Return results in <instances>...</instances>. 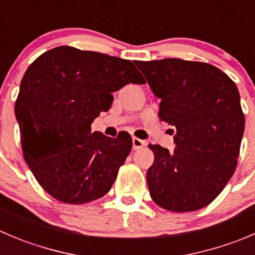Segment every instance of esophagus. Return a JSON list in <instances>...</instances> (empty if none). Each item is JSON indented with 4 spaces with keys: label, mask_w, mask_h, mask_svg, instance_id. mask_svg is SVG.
Instances as JSON below:
<instances>
[{
    "label": "esophagus",
    "mask_w": 255,
    "mask_h": 255,
    "mask_svg": "<svg viewBox=\"0 0 255 255\" xmlns=\"http://www.w3.org/2000/svg\"><path fill=\"white\" fill-rule=\"evenodd\" d=\"M133 142V149H140V148H143L145 145V142L144 140L139 139V138H133L132 139Z\"/></svg>",
    "instance_id": "esophagus-1"
}]
</instances>
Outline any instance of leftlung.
<instances>
[{
  "mask_svg": "<svg viewBox=\"0 0 255 255\" xmlns=\"http://www.w3.org/2000/svg\"><path fill=\"white\" fill-rule=\"evenodd\" d=\"M160 98V121L175 128V149L149 144V194L170 212H193L219 196L234 174L244 132L236 83L216 66L179 58L134 61Z\"/></svg>",
  "mask_w": 255,
  "mask_h": 255,
  "instance_id": "1",
  "label": "left lung"
}]
</instances>
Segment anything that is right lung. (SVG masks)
Returning a JSON list of instances; mask_svg holds the SVG:
<instances>
[{"label":"right lung","instance_id":"add662e5","mask_svg":"<svg viewBox=\"0 0 255 255\" xmlns=\"http://www.w3.org/2000/svg\"><path fill=\"white\" fill-rule=\"evenodd\" d=\"M128 83H145L130 61L71 46L44 52L27 68L14 105L22 152L54 199L83 204L108 193L132 137L92 133L91 125Z\"/></svg>","mask_w":255,"mask_h":255}]
</instances>
